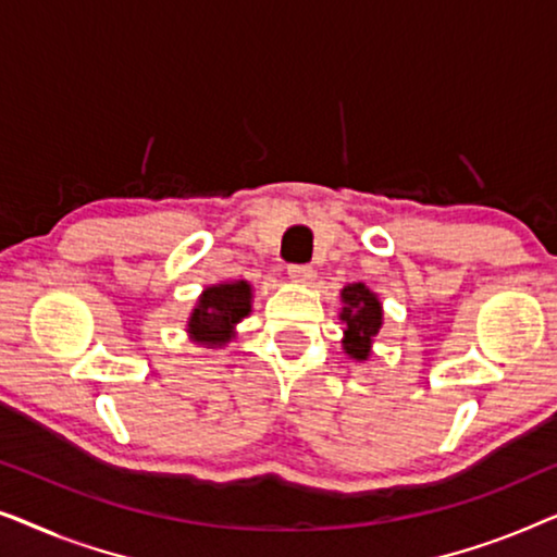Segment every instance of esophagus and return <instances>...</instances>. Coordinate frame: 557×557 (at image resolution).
Listing matches in <instances>:
<instances>
[{
    "label": "esophagus",
    "instance_id": "34e87169",
    "mask_svg": "<svg viewBox=\"0 0 557 557\" xmlns=\"http://www.w3.org/2000/svg\"><path fill=\"white\" fill-rule=\"evenodd\" d=\"M288 278H292L294 284L309 286L311 281H314V269H311V265H288Z\"/></svg>",
    "mask_w": 557,
    "mask_h": 557
}]
</instances>
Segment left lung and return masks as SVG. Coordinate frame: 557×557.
Listing matches in <instances>:
<instances>
[{
    "label": "left lung",
    "instance_id": "obj_1",
    "mask_svg": "<svg viewBox=\"0 0 557 557\" xmlns=\"http://www.w3.org/2000/svg\"><path fill=\"white\" fill-rule=\"evenodd\" d=\"M339 322L345 324L342 349H345L349 360L368 362L372 355V342L383 330V301L364 284H347L339 292Z\"/></svg>",
    "mask_w": 557,
    "mask_h": 557
}]
</instances>
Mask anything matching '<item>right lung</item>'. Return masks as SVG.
<instances>
[{"label": "right lung", "instance_id": "right-lung-1", "mask_svg": "<svg viewBox=\"0 0 557 557\" xmlns=\"http://www.w3.org/2000/svg\"><path fill=\"white\" fill-rule=\"evenodd\" d=\"M253 311V286L248 281H223L197 296L185 332L195 345L218 349L235 339L238 326Z\"/></svg>", "mask_w": 557, "mask_h": 557}]
</instances>
